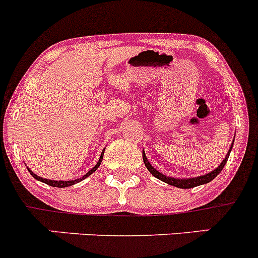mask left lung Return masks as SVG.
<instances>
[{
    "mask_svg": "<svg viewBox=\"0 0 258 258\" xmlns=\"http://www.w3.org/2000/svg\"><path fill=\"white\" fill-rule=\"evenodd\" d=\"M232 147L233 146H230V149H229V152H228L227 157H225L224 161H223L222 163L219 164V167L215 168V170L212 171V172L207 173V175L199 176V177H195V178H185V180H183V178H173V177H168V176L162 175L161 172H158V171H157V170H154L153 166H152V164L149 163L148 159H147V157H146V154H144V152H143V161H144V164H146V167L148 168L149 172H151L152 175L154 176V177L158 178V180L163 181V182L168 183V185L176 186V187L191 188V187H195V186L204 185V183L210 182V181H212L213 178H215L218 175H219V172H222L223 167H224L225 163H227V161H228V157H229L230 151H232Z\"/></svg>",
    "mask_w": 258,
    "mask_h": 258,
    "instance_id": "obj_1",
    "label": "left lung"
}]
</instances>
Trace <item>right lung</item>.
Segmentation results:
<instances>
[{"label":"right lung","instance_id":"obj_1","mask_svg":"<svg viewBox=\"0 0 258 258\" xmlns=\"http://www.w3.org/2000/svg\"><path fill=\"white\" fill-rule=\"evenodd\" d=\"M102 157H104V152H102V154H101V156H100V159H99V162H97V163H96V166H95V167L92 168V170H91L90 172H87L85 176H82V177H81V178H77V180H72V181H54V180H46V178H43V177H39V176H36L35 173L31 172L30 170H29V171H30V173H31V175H33L34 178H36V180H38V181H41V182L46 183V185H50V186H53V187H67V186L75 185L76 182H80V181L85 180V178L88 177V176H90L91 173H94L95 171H96L97 168H99L100 163H101V162H102Z\"/></svg>","mask_w":258,"mask_h":258}]
</instances>
